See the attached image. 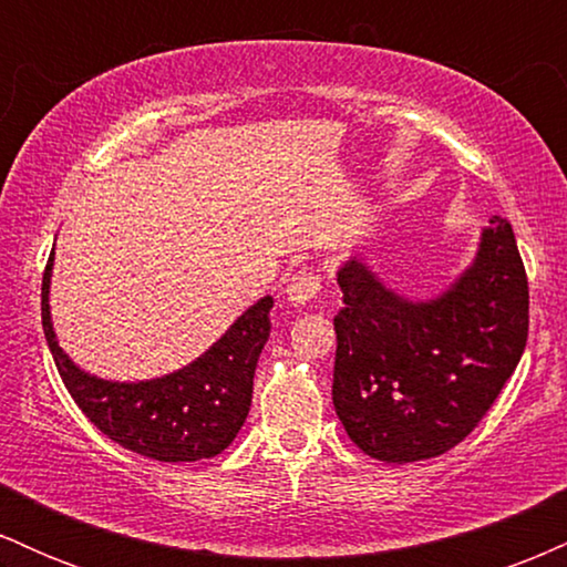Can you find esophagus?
<instances>
[{
	"label": "esophagus",
	"instance_id": "34e87169",
	"mask_svg": "<svg viewBox=\"0 0 567 567\" xmlns=\"http://www.w3.org/2000/svg\"><path fill=\"white\" fill-rule=\"evenodd\" d=\"M317 292H320V277L301 271V275L290 277V282L285 285V301L290 306H306Z\"/></svg>",
	"mask_w": 567,
	"mask_h": 567
}]
</instances>
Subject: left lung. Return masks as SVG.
I'll return each instance as SVG.
<instances>
[{"label":"left lung","mask_w":567,"mask_h":567,"mask_svg":"<svg viewBox=\"0 0 567 567\" xmlns=\"http://www.w3.org/2000/svg\"><path fill=\"white\" fill-rule=\"evenodd\" d=\"M333 405L370 458L413 464L458 445L517 368L528 279L512 224L493 216L472 264L437 296L389 288L354 250L338 266Z\"/></svg>","instance_id":"obj_1"}]
</instances>
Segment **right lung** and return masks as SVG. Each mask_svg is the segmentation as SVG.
<instances>
[{"label":"right lung","instance_id":"right-lung-1","mask_svg":"<svg viewBox=\"0 0 567 567\" xmlns=\"http://www.w3.org/2000/svg\"><path fill=\"white\" fill-rule=\"evenodd\" d=\"M55 250L42 277V328L69 394L106 437L154 461L213 458L231 445L252 402V375L271 333L275 298L247 306L197 360L146 381L87 373L58 343L50 315Z\"/></svg>","mask_w":567,"mask_h":567}]
</instances>
